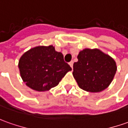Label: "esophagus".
Segmentation results:
<instances>
[{
	"mask_svg": "<svg viewBox=\"0 0 128 128\" xmlns=\"http://www.w3.org/2000/svg\"><path fill=\"white\" fill-rule=\"evenodd\" d=\"M68 64H69V65H70V66H71V67L73 68V64H74V62H73V61H71V62H70Z\"/></svg>",
	"mask_w": 128,
	"mask_h": 128,
	"instance_id": "esophagus-1",
	"label": "esophagus"
}]
</instances>
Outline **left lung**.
Here are the masks:
<instances>
[{
	"instance_id": "left-lung-1",
	"label": "left lung",
	"mask_w": 128,
	"mask_h": 128,
	"mask_svg": "<svg viewBox=\"0 0 128 128\" xmlns=\"http://www.w3.org/2000/svg\"><path fill=\"white\" fill-rule=\"evenodd\" d=\"M74 64L73 76L83 90L99 92L105 90L117 70L114 60L99 49L86 48L79 52Z\"/></svg>"
}]
</instances>
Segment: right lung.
Here are the masks:
<instances>
[{
    "label": "right lung",
    "mask_w": 128,
    "mask_h": 128,
    "mask_svg": "<svg viewBox=\"0 0 128 128\" xmlns=\"http://www.w3.org/2000/svg\"><path fill=\"white\" fill-rule=\"evenodd\" d=\"M18 66L26 85L39 92L57 86L71 71L63 54L55 51L52 46H38L28 50L20 59Z\"/></svg>",
    "instance_id": "add662e5"
}]
</instances>
